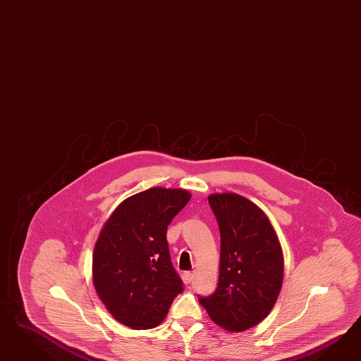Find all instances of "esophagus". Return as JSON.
Listing matches in <instances>:
<instances>
[{
	"instance_id": "34e87169",
	"label": "esophagus",
	"mask_w": 361,
	"mask_h": 361,
	"mask_svg": "<svg viewBox=\"0 0 361 361\" xmlns=\"http://www.w3.org/2000/svg\"><path fill=\"white\" fill-rule=\"evenodd\" d=\"M183 281H184L185 284L190 283L193 281V274L190 273V271H186V273L183 274Z\"/></svg>"
}]
</instances>
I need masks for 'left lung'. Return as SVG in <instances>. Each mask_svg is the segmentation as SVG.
Returning a JSON list of instances; mask_svg holds the SVG:
<instances>
[{
    "instance_id": "1",
    "label": "left lung",
    "mask_w": 361,
    "mask_h": 361,
    "mask_svg": "<svg viewBox=\"0 0 361 361\" xmlns=\"http://www.w3.org/2000/svg\"><path fill=\"white\" fill-rule=\"evenodd\" d=\"M209 204L221 233L219 286L200 305L229 332L259 324L283 283V252L262 209L237 193H213Z\"/></svg>"
}]
</instances>
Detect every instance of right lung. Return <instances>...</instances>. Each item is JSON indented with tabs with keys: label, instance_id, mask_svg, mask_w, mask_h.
<instances>
[{
	"label": "right lung",
	"instance_id": "add662e5",
	"mask_svg": "<svg viewBox=\"0 0 361 361\" xmlns=\"http://www.w3.org/2000/svg\"><path fill=\"white\" fill-rule=\"evenodd\" d=\"M190 197L185 189L149 188L126 198L100 230L92 254V283L121 324L157 327L183 291L171 262L166 229Z\"/></svg>",
	"mask_w": 361,
	"mask_h": 361
}]
</instances>
